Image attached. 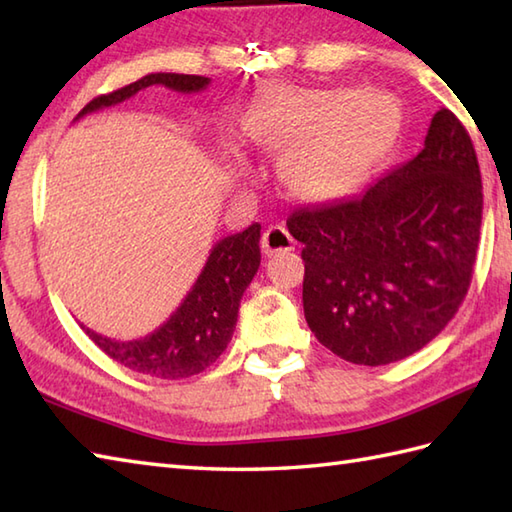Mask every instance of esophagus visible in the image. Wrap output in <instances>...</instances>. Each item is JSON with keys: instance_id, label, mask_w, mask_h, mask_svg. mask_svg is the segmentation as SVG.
Here are the masks:
<instances>
[{"instance_id": "1", "label": "esophagus", "mask_w": 512, "mask_h": 512, "mask_svg": "<svg viewBox=\"0 0 512 512\" xmlns=\"http://www.w3.org/2000/svg\"><path fill=\"white\" fill-rule=\"evenodd\" d=\"M295 248V239L286 231L284 226H270L262 235V250L266 255L281 253V250H292Z\"/></svg>"}]
</instances>
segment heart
I'll use <instances>...</instances> for the list:
<instances>
[{
  "label": "heart",
  "mask_w": 512,
  "mask_h": 512,
  "mask_svg": "<svg viewBox=\"0 0 512 512\" xmlns=\"http://www.w3.org/2000/svg\"><path fill=\"white\" fill-rule=\"evenodd\" d=\"M400 110L383 92L279 90L257 107L248 136L283 151L279 176L308 202H332L365 180L394 147Z\"/></svg>",
  "instance_id": "obj_1"
}]
</instances>
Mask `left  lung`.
<instances>
[{
	"label": "left lung",
	"mask_w": 512,
	"mask_h": 512,
	"mask_svg": "<svg viewBox=\"0 0 512 512\" xmlns=\"http://www.w3.org/2000/svg\"><path fill=\"white\" fill-rule=\"evenodd\" d=\"M482 206L471 136L442 107L416 158L358 198L292 213L303 312L319 343L376 367L436 339L469 292Z\"/></svg>",
	"instance_id": "1"
}]
</instances>
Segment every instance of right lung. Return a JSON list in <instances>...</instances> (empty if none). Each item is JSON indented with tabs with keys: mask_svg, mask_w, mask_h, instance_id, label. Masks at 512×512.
Returning <instances> with one entry per match:
<instances>
[{
	"mask_svg": "<svg viewBox=\"0 0 512 512\" xmlns=\"http://www.w3.org/2000/svg\"><path fill=\"white\" fill-rule=\"evenodd\" d=\"M209 83L211 79L198 74H147L121 90L96 96L76 118L101 110V107L123 103L149 85H165V88L176 92H200ZM259 231H262V226L255 222L242 233L220 239L213 246L198 281L184 297L180 308L171 314L167 323H162L145 339L112 341L83 325L85 334L116 363L140 374L176 380L204 372L220 358L228 341H231L239 301L253 281L259 262H262Z\"/></svg>",
	"mask_w": 512,
	"mask_h": 512,
	"instance_id": "add662e5",
	"label": "right lung"
}]
</instances>
